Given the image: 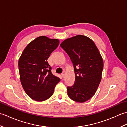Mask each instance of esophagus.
Wrapping results in <instances>:
<instances>
[{"mask_svg":"<svg viewBox=\"0 0 127 127\" xmlns=\"http://www.w3.org/2000/svg\"><path fill=\"white\" fill-rule=\"evenodd\" d=\"M61 75H62V77H63V78L65 77V71H63V72H62V73Z\"/></svg>","mask_w":127,"mask_h":127,"instance_id":"esophagus-1","label":"esophagus"}]
</instances>
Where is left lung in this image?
Here are the masks:
<instances>
[{"label":"left lung","instance_id":"left-lung-1","mask_svg":"<svg viewBox=\"0 0 127 127\" xmlns=\"http://www.w3.org/2000/svg\"><path fill=\"white\" fill-rule=\"evenodd\" d=\"M60 46L68 53L74 68V84L67 87L69 98L79 102L87 101L101 80L104 63L99 51L92 40L81 35L64 40Z\"/></svg>","mask_w":127,"mask_h":127}]
</instances>
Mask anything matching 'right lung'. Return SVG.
Wrapping results in <instances>:
<instances>
[{
  "label": "right lung",
  "mask_w": 127,
  "mask_h": 127,
  "mask_svg": "<svg viewBox=\"0 0 127 127\" xmlns=\"http://www.w3.org/2000/svg\"><path fill=\"white\" fill-rule=\"evenodd\" d=\"M59 43L58 39L38 37L27 46L19 59L21 84L27 95L34 100L42 101L50 98L60 81L52 74V68L47 62Z\"/></svg>",
  "instance_id": "add662e5"
}]
</instances>
